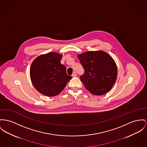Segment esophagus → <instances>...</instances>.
<instances>
[{
	"label": "esophagus",
	"mask_w": 147,
	"mask_h": 147,
	"mask_svg": "<svg viewBox=\"0 0 147 147\" xmlns=\"http://www.w3.org/2000/svg\"><path fill=\"white\" fill-rule=\"evenodd\" d=\"M72 77H76V76H77V73L76 72H74L73 74H72Z\"/></svg>",
	"instance_id": "34e87169"
}]
</instances>
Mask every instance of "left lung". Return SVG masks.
Returning <instances> with one entry per match:
<instances>
[{"label":"left lung","instance_id":"left-lung-1","mask_svg":"<svg viewBox=\"0 0 147 147\" xmlns=\"http://www.w3.org/2000/svg\"><path fill=\"white\" fill-rule=\"evenodd\" d=\"M78 57L85 70L80 78L85 88L94 95L108 92L117 78V66L113 57L101 50L87 51Z\"/></svg>","mask_w":147,"mask_h":147}]
</instances>
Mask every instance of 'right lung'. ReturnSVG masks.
I'll return each mask as SVG.
<instances>
[{
    "label": "right lung",
    "instance_id": "right-lung-1",
    "mask_svg": "<svg viewBox=\"0 0 147 147\" xmlns=\"http://www.w3.org/2000/svg\"><path fill=\"white\" fill-rule=\"evenodd\" d=\"M62 54L49 52L33 60L30 68V78L35 88L49 97L55 96L65 88L72 78L61 63Z\"/></svg>",
    "mask_w": 147,
    "mask_h": 147
}]
</instances>
